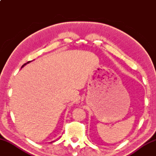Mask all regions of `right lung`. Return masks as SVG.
<instances>
[{
  "label": "right lung",
  "instance_id": "right-lung-1",
  "mask_svg": "<svg viewBox=\"0 0 156 156\" xmlns=\"http://www.w3.org/2000/svg\"><path fill=\"white\" fill-rule=\"evenodd\" d=\"M30 62H31V61H28V62H27V63H25V64H23V66H22V67H21V68H23V66H26V64H28V63H30ZM52 142H54V141H52V142H50V143H52Z\"/></svg>",
  "mask_w": 156,
  "mask_h": 156
}]
</instances>
